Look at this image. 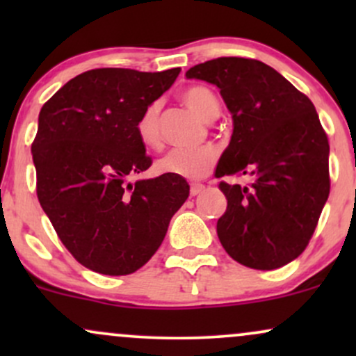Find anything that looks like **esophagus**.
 <instances>
[{
	"label": "esophagus",
	"mask_w": 356,
	"mask_h": 356,
	"mask_svg": "<svg viewBox=\"0 0 356 356\" xmlns=\"http://www.w3.org/2000/svg\"><path fill=\"white\" fill-rule=\"evenodd\" d=\"M204 189H206V186H204V184H191V195L201 194Z\"/></svg>",
	"instance_id": "1"
}]
</instances>
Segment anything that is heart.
<instances>
[{
    "label": "heart",
    "mask_w": 356,
    "mask_h": 356,
    "mask_svg": "<svg viewBox=\"0 0 356 356\" xmlns=\"http://www.w3.org/2000/svg\"><path fill=\"white\" fill-rule=\"evenodd\" d=\"M182 104L192 110L202 120H214L220 112V104L209 87L204 85H192L184 90L181 95ZM137 136L145 147L157 149L162 144L161 130V105L157 102L144 108L137 120ZM218 149L212 145L197 147V149H174L164 157L159 159L157 170L165 175L187 179V181H199L207 177L212 172L218 162Z\"/></svg>",
    "instance_id": "heart-1"
}]
</instances>
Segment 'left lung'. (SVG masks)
<instances>
[{"label": "left lung", "instance_id": "left-lung-1", "mask_svg": "<svg viewBox=\"0 0 356 356\" xmlns=\"http://www.w3.org/2000/svg\"><path fill=\"white\" fill-rule=\"evenodd\" d=\"M220 90L234 130L216 177L251 175L246 186L220 181L227 209L218 236L232 259L276 269L308 246L330 194V144L312 100L263 61L220 56L186 73Z\"/></svg>", "mask_w": 356, "mask_h": 356}]
</instances>
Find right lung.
<instances>
[{"label": "right lung", "instance_id": "right-lung-1", "mask_svg": "<svg viewBox=\"0 0 356 356\" xmlns=\"http://www.w3.org/2000/svg\"><path fill=\"white\" fill-rule=\"evenodd\" d=\"M179 72L95 68L67 81L40 110L31 144L36 195L63 246L100 275L144 266L189 197V184L175 175L130 182L152 165L138 117Z\"/></svg>", "mask_w": 356, "mask_h": 356}]
</instances>
